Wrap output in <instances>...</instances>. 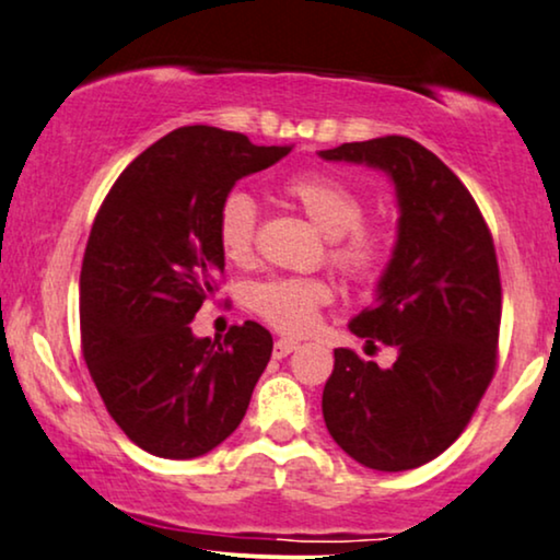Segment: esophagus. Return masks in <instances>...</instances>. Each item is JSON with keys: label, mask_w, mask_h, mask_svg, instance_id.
I'll return each instance as SVG.
<instances>
[{"label": "esophagus", "mask_w": 560, "mask_h": 560, "mask_svg": "<svg viewBox=\"0 0 560 560\" xmlns=\"http://www.w3.org/2000/svg\"><path fill=\"white\" fill-rule=\"evenodd\" d=\"M295 347H298L295 339H278V342H275V347H272V354H275V358H278V360H280V358H288V354L293 352Z\"/></svg>", "instance_id": "34e87169"}]
</instances>
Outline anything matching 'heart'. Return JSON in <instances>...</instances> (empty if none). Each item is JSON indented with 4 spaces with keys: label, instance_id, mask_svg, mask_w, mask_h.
I'll use <instances>...</instances> for the list:
<instances>
[{
    "label": "heart",
    "instance_id": "obj_1",
    "mask_svg": "<svg viewBox=\"0 0 560 560\" xmlns=\"http://www.w3.org/2000/svg\"><path fill=\"white\" fill-rule=\"evenodd\" d=\"M282 195L293 200L326 234V259L354 285H373L388 262L390 236L386 226L368 221L362 195L326 172H298L282 183ZM259 208L244 190H231L218 208V244L231 262L244 265L257 242ZM331 290L316 278H272L249 290V306L282 334L314 329L318 311Z\"/></svg>",
    "mask_w": 560,
    "mask_h": 560
}]
</instances>
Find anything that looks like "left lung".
<instances>
[{"instance_id":"left-lung-1","label":"left lung","mask_w":560,"mask_h":560,"mask_svg":"<svg viewBox=\"0 0 560 560\" xmlns=\"http://www.w3.org/2000/svg\"><path fill=\"white\" fill-rule=\"evenodd\" d=\"M322 156L388 172L401 208L375 306L350 322L352 334L396 347L398 358L383 370L334 350L326 430L365 468H419L460 438L497 373L502 280L491 231L457 174L411 138L342 143Z\"/></svg>"}]
</instances>
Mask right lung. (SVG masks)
I'll return each mask as SVG.
<instances>
[{
    "label": "right lung",
    "mask_w": 560,
    "mask_h": 560,
    "mask_svg": "<svg viewBox=\"0 0 560 560\" xmlns=\"http://www.w3.org/2000/svg\"><path fill=\"white\" fill-rule=\"evenodd\" d=\"M290 149L177 128L122 170L97 210L79 275L82 354L115 424L151 455H206L249 409L270 331L244 322L210 342L190 322L223 272L221 200Z\"/></svg>",
    "instance_id": "obj_1"
}]
</instances>
